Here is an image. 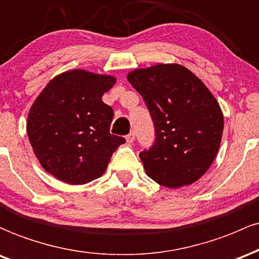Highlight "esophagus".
<instances>
[{
	"label": "esophagus",
	"mask_w": 259,
	"mask_h": 259,
	"mask_svg": "<svg viewBox=\"0 0 259 259\" xmlns=\"http://www.w3.org/2000/svg\"><path fill=\"white\" fill-rule=\"evenodd\" d=\"M135 138H136L135 133L131 132L130 135H127V136H126V142H127V143H128V144H132L133 142H135Z\"/></svg>",
	"instance_id": "34e87169"
}]
</instances>
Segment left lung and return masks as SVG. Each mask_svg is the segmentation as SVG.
Wrapping results in <instances>:
<instances>
[{
    "instance_id": "8db88e82",
    "label": "left lung",
    "mask_w": 259,
    "mask_h": 259,
    "mask_svg": "<svg viewBox=\"0 0 259 259\" xmlns=\"http://www.w3.org/2000/svg\"><path fill=\"white\" fill-rule=\"evenodd\" d=\"M155 126V143L139 154L147 175L167 188L192 185L213 164L224 130L219 103L205 84L179 63L127 74Z\"/></svg>"
}]
</instances>
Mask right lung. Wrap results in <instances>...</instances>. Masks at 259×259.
<instances>
[{
  "instance_id": "right-lung-1",
  "label": "right lung",
  "mask_w": 259,
  "mask_h": 259,
  "mask_svg": "<svg viewBox=\"0 0 259 259\" xmlns=\"http://www.w3.org/2000/svg\"><path fill=\"white\" fill-rule=\"evenodd\" d=\"M116 77L71 69L54 77L28 114L27 133L40 165L55 179L84 185L103 176L124 138L110 133L114 111L103 103Z\"/></svg>"
}]
</instances>
